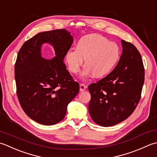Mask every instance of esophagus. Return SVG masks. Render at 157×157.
<instances>
[{"label": "esophagus", "mask_w": 157, "mask_h": 157, "mask_svg": "<svg viewBox=\"0 0 157 157\" xmlns=\"http://www.w3.org/2000/svg\"><path fill=\"white\" fill-rule=\"evenodd\" d=\"M87 86H86L85 85H84V84H80V91H85L86 89H87Z\"/></svg>", "instance_id": "obj_1"}]
</instances>
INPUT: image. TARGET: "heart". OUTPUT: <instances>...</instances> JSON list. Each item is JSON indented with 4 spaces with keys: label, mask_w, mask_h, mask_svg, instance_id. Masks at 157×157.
I'll return each mask as SVG.
<instances>
[{
    "label": "heart",
    "mask_w": 157,
    "mask_h": 157,
    "mask_svg": "<svg viewBox=\"0 0 157 157\" xmlns=\"http://www.w3.org/2000/svg\"><path fill=\"white\" fill-rule=\"evenodd\" d=\"M121 56L118 44L98 34H90L79 40L77 47L71 48L66 54V62L70 71L77 73L85 58L86 65L81 77L94 75L101 77L108 74L119 62Z\"/></svg>",
    "instance_id": "1"
}]
</instances>
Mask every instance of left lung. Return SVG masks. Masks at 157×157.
I'll return each instance as SVG.
<instances>
[{
    "instance_id": "1",
    "label": "left lung",
    "mask_w": 157,
    "mask_h": 157,
    "mask_svg": "<svg viewBox=\"0 0 157 157\" xmlns=\"http://www.w3.org/2000/svg\"><path fill=\"white\" fill-rule=\"evenodd\" d=\"M121 43L123 52L115 68L88 87L89 114L102 127L113 126L127 119L141 98L144 82L141 55L133 44L123 40Z\"/></svg>"
}]
</instances>
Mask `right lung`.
Segmentation results:
<instances>
[{
  "instance_id": "add662e5",
  "label": "right lung",
  "mask_w": 157,
  "mask_h": 157,
  "mask_svg": "<svg viewBox=\"0 0 157 157\" xmlns=\"http://www.w3.org/2000/svg\"><path fill=\"white\" fill-rule=\"evenodd\" d=\"M73 37L65 29L43 32L24 43L15 64L17 95L22 109L30 119L52 125L64 118L67 105L79 91L78 82L66 70L63 58ZM49 43L56 57L45 60L41 46Z\"/></svg>"
}]
</instances>
